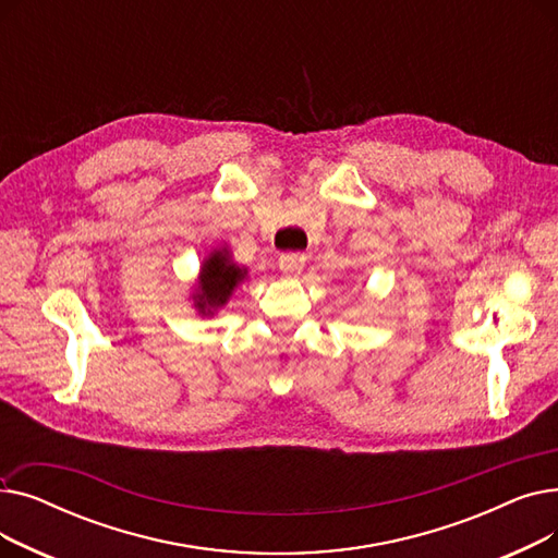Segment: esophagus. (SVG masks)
Returning a JSON list of instances; mask_svg holds the SVG:
<instances>
[{
    "instance_id": "34e87169",
    "label": "esophagus",
    "mask_w": 558,
    "mask_h": 558,
    "mask_svg": "<svg viewBox=\"0 0 558 558\" xmlns=\"http://www.w3.org/2000/svg\"><path fill=\"white\" fill-rule=\"evenodd\" d=\"M305 255L303 253H284V255H280V271L284 274V276H299L301 271H303V267H305Z\"/></svg>"
}]
</instances>
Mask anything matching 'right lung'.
Wrapping results in <instances>:
<instances>
[{"mask_svg":"<svg viewBox=\"0 0 558 558\" xmlns=\"http://www.w3.org/2000/svg\"><path fill=\"white\" fill-rule=\"evenodd\" d=\"M244 280H248V267H242V264L234 262L226 244L213 248L203 257L194 289L190 294L198 316L210 318L219 310H223Z\"/></svg>","mask_w":558,"mask_h":558,"instance_id":"1","label":"right lung"}]
</instances>
